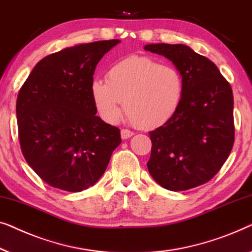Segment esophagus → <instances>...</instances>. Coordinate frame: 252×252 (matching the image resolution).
Returning <instances> with one entry per match:
<instances>
[{
  "mask_svg": "<svg viewBox=\"0 0 252 252\" xmlns=\"http://www.w3.org/2000/svg\"><path fill=\"white\" fill-rule=\"evenodd\" d=\"M132 136H133L132 131H130V130H127V129H122L121 130V138H122L123 140L127 139V138H130V137H132Z\"/></svg>",
  "mask_w": 252,
  "mask_h": 252,
  "instance_id": "1",
  "label": "esophagus"
}]
</instances>
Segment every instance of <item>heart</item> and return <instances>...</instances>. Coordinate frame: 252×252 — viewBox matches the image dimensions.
<instances>
[{
    "label": "heart",
    "instance_id": "b5f03b06",
    "mask_svg": "<svg viewBox=\"0 0 252 252\" xmlns=\"http://www.w3.org/2000/svg\"><path fill=\"white\" fill-rule=\"evenodd\" d=\"M94 106L106 122L115 123L125 109L143 129L164 125L178 109L184 92L183 76L175 67L161 65L147 57L120 60L107 72V81L91 83Z\"/></svg>",
    "mask_w": 252,
    "mask_h": 252
}]
</instances>
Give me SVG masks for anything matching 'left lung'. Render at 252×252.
Returning a JSON list of instances; mask_svg holds the SVG:
<instances>
[{
  "mask_svg": "<svg viewBox=\"0 0 252 252\" xmlns=\"http://www.w3.org/2000/svg\"><path fill=\"white\" fill-rule=\"evenodd\" d=\"M182 74L183 98L164 125L151 131L147 168L163 189L179 192L209 182L234 144L233 92L211 60L185 44H147Z\"/></svg>",
  "mask_w": 252,
  "mask_h": 252,
  "instance_id": "1",
  "label": "left lung"
}]
</instances>
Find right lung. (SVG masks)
Segmentation results:
<instances>
[{"label": "right lung", "instance_id": "right-lung-1", "mask_svg": "<svg viewBox=\"0 0 252 252\" xmlns=\"http://www.w3.org/2000/svg\"><path fill=\"white\" fill-rule=\"evenodd\" d=\"M120 40L65 48L40 60L17 98L21 152L41 179L82 192L104 175L120 129L97 116L91 83L97 63Z\"/></svg>", "mask_w": 252, "mask_h": 252}]
</instances>
